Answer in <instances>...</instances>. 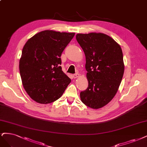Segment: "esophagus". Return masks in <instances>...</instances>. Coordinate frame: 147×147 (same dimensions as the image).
<instances>
[{
    "label": "esophagus",
    "mask_w": 147,
    "mask_h": 147,
    "mask_svg": "<svg viewBox=\"0 0 147 147\" xmlns=\"http://www.w3.org/2000/svg\"><path fill=\"white\" fill-rule=\"evenodd\" d=\"M79 76H80V75H79V74H74V75H73V77H74V78H77L78 77H79Z\"/></svg>",
    "instance_id": "34e87169"
}]
</instances>
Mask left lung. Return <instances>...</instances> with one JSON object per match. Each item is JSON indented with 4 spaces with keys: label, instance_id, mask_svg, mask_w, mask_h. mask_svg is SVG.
<instances>
[{
    "label": "left lung",
    "instance_id": "left-lung-1",
    "mask_svg": "<svg viewBox=\"0 0 147 147\" xmlns=\"http://www.w3.org/2000/svg\"><path fill=\"white\" fill-rule=\"evenodd\" d=\"M76 39L86 57L87 89L80 92L82 102L99 109L109 103L117 92L124 73L123 53L120 45L102 33H78Z\"/></svg>",
    "mask_w": 147,
    "mask_h": 147
}]
</instances>
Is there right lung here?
<instances>
[{
	"label": "right lung",
	"instance_id": "1",
	"mask_svg": "<svg viewBox=\"0 0 147 147\" xmlns=\"http://www.w3.org/2000/svg\"><path fill=\"white\" fill-rule=\"evenodd\" d=\"M75 33L47 30L25 43L19 60V72L24 89L40 104L59 99L71 82L62 70L61 55Z\"/></svg>",
	"mask_w": 147,
	"mask_h": 147
}]
</instances>
